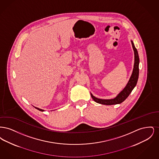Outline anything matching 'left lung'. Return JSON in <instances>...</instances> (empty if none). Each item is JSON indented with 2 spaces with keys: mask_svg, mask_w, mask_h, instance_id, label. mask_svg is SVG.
Segmentation results:
<instances>
[{
  "mask_svg": "<svg viewBox=\"0 0 159 159\" xmlns=\"http://www.w3.org/2000/svg\"><path fill=\"white\" fill-rule=\"evenodd\" d=\"M131 43H132V48H133V49L134 51L135 61H134V65L132 73L130 76V77L129 80L127 84L123 88V89L114 98L108 99L98 98L94 97L91 93V97L96 102L101 104H103V105H107V106L120 104L128 97L129 94L131 93V92L134 89V88L135 87L137 82H138V77H139V55H138L137 49H136L135 46L134 45V43L132 40H131Z\"/></svg>",
  "mask_w": 159,
  "mask_h": 159,
  "instance_id": "1",
  "label": "left lung"
}]
</instances>
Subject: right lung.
<instances>
[{"mask_svg": "<svg viewBox=\"0 0 159 159\" xmlns=\"http://www.w3.org/2000/svg\"><path fill=\"white\" fill-rule=\"evenodd\" d=\"M35 107V108H36L37 110H39V111H45V110H42V109H40V108H38V107Z\"/></svg>", "mask_w": 159, "mask_h": 159, "instance_id": "right-lung-1", "label": "right lung"}]
</instances>
